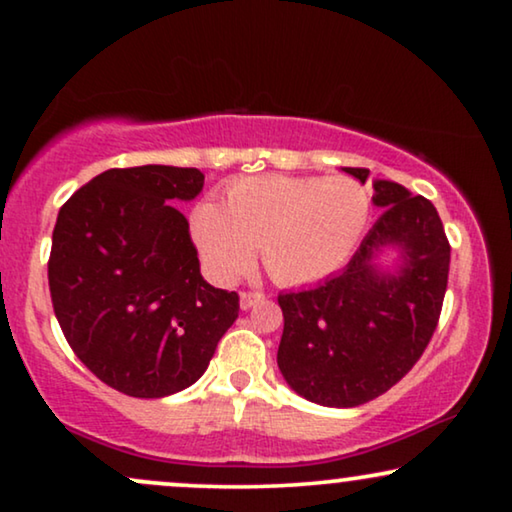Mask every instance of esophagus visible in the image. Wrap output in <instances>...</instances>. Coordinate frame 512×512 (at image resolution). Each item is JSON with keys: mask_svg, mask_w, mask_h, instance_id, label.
Segmentation results:
<instances>
[{"mask_svg": "<svg viewBox=\"0 0 512 512\" xmlns=\"http://www.w3.org/2000/svg\"><path fill=\"white\" fill-rule=\"evenodd\" d=\"M261 300H265V293L261 291H242L240 293V307L242 310H251L256 303H261Z\"/></svg>", "mask_w": 512, "mask_h": 512, "instance_id": "obj_1", "label": "esophagus"}]
</instances>
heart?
Instances as JSON below:
<instances>
[{
	"mask_svg": "<svg viewBox=\"0 0 512 512\" xmlns=\"http://www.w3.org/2000/svg\"><path fill=\"white\" fill-rule=\"evenodd\" d=\"M370 214V193L349 177L268 174L233 181L223 205L200 200L191 212V237L216 282H235L258 247L275 282L303 286L321 282L349 261Z\"/></svg>",
	"mask_w": 512,
	"mask_h": 512,
	"instance_id": "b5f03b06",
	"label": "heart"
}]
</instances>
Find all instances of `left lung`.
<instances>
[{
    "label": "left lung",
    "instance_id": "8db88e82",
    "mask_svg": "<svg viewBox=\"0 0 512 512\" xmlns=\"http://www.w3.org/2000/svg\"><path fill=\"white\" fill-rule=\"evenodd\" d=\"M342 172L361 184L370 174ZM373 191L382 216L347 268L277 298V366L298 396L326 408H356L394 387L429 345L447 289L450 244L436 207L389 179H373Z\"/></svg>",
    "mask_w": 512,
    "mask_h": 512
}]
</instances>
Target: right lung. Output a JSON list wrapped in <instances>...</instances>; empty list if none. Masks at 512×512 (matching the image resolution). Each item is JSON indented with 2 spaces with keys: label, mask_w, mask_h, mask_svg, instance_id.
<instances>
[{
  "label": "right lung",
  "mask_w": 512,
  "mask_h": 512,
  "mask_svg": "<svg viewBox=\"0 0 512 512\" xmlns=\"http://www.w3.org/2000/svg\"><path fill=\"white\" fill-rule=\"evenodd\" d=\"M202 186L195 167L107 170L58 214L55 317L83 366L128 396L163 398L198 382L240 312L235 291L202 279L186 216L170 205Z\"/></svg>",
  "instance_id": "right-lung-1"
}]
</instances>
